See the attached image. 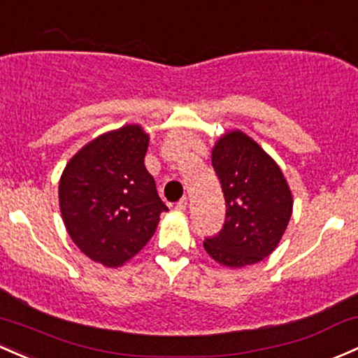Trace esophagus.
<instances>
[{"mask_svg": "<svg viewBox=\"0 0 358 358\" xmlns=\"http://www.w3.org/2000/svg\"><path fill=\"white\" fill-rule=\"evenodd\" d=\"M187 206H188V200L187 199H182L180 202H176L175 209L178 212H185L187 210Z\"/></svg>", "mask_w": 358, "mask_h": 358, "instance_id": "1", "label": "esophagus"}]
</instances>
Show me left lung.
Segmentation results:
<instances>
[{
    "label": "left lung",
    "instance_id": "1",
    "mask_svg": "<svg viewBox=\"0 0 358 358\" xmlns=\"http://www.w3.org/2000/svg\"><path fill=\"white\" fill-rule=\"evenodd\" d=\"M212 166L226 199V221L203 248L229 268L255 265L268 257L292 215V192L280 166L257 141L229 131L212 148Z\"/></svg>",
    "mask_w": 358,
    "mask_h": 358
}]
</instances>
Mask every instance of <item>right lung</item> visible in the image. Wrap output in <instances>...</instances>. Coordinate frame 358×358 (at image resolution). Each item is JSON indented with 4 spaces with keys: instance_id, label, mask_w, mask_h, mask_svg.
I'll return each mask as SVG.
<instances>
[{
    "instance_id": "obj_1",
    "label": "right lung",
    "mask_w": 358,
    "mask_h": 358,
    "mask_svg": "<svg viewBox=\"0 0 358 358\" xmlns=\"http://www.w3.org/2000/svg\"><path fill=\"white\" fill-rule=\"evenodd\" d=\"M148 146L139 124L108 131L85 144L59 180L66 231L90 260L107 268L136 257L168 210L144 166Z\"/></svg>"
}]
</instances>
